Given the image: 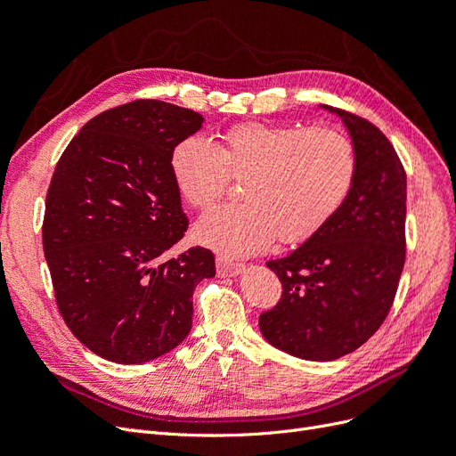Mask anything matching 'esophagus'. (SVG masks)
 Returning a JSON list of instances; mask_svg holds the SVG:
<instances>
[{
	"mask_svg": "<svg viewBox=\"0 0 456 456\" xmlns=\"http://www.w3.org/2000/svg\"><path fill=\"white\" fill-rule=\"evenodd\" d=\"M243 270V265L241 262H236V260H228L224 256H218L216 258V273L220 275V278H228V275H236Z\"/></svg>",
	"mask_w": 456,
	"mask_h": 456,
	"instance_id": "1",
	"label": "esophagus"
}]
</instances>
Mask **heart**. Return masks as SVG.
<instances>
[{"label": "heart", "instance_id": "heart-1", "mask_svg": "<svg viewBox=\"0 0 456 456\" xmlns=\"http://www.w3.org/2000/svg\"><path fill=\"white\" fill-rule=\"evenodd\" d=\"M178 196L205 211L243 178V201L223 205L196 224V240L224 255H249L273 238H312L348 200L357 175L355 146L329 126L295 127L240 123L209 144L198 136L178 142L169 158Z\"/></svg>", "mask_w": 456, "mask_h": 456}]
</instances>
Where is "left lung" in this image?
Wrapping results in <instances>:
<instances>
[{
  "label": "left lung",
  "instance_id": "left-lung-1",
  "mask_svg": "<svg viewBox=\"0 0 456 456\" xmlns=\"http://www.w3.org/2000/svg\"><path fill=\"white\" fill-rule=\"evenodd\" d=\"M323 108L350 131L355 183L322 230L266 262L283 291L258 317L272 346L310 362L338 360L377 333L394 305L407 251V175L392 142L365 118Z\"/></svg>",
  "mask_w": 456,
  "mask_h": 456
}]
</instances>
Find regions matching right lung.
Here are the masks:
<instances>
[{"label":"right lung","mask_w":456,"mask_h":456,"mask_svg":"<svg viewBox=\"0 0 456 456\" xmlns=\"http://www.w3.org/2000/svg\"><path fill=\"white\" fill-rule=\"evenodd\" d=\"M203 116L133 101L87 121L62 151L45 200L44 251L54 298L74 337L116 363H144L191 329V295L215 255L167 256L188 218L173 184V148Z\"/></svg>","instance_id":"obj_1"}]
</instances>
